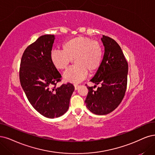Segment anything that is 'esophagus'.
Instances as JSON below:
<instances>
[{
  "label": "esophagus",
  "instance_id": "esophagus-1",
  "mask_svg": "<svg viewBox=\"0 0 155 155\" xmlns=\"http://www.w3.org/2000/svg\"><path fill=\"white\" fill-rule=\"evenodd\" d=\"M74 89L77 90L78 87V84H74Z\"/></svg>",
  "mask_w": 155,
  "mask_h": 155
}]
</instances>
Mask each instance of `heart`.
Listing matches in <instances>:
<instances>
[{"instance_id": "b5f03b06", "label": "heart", "mask_w": 155, "mask_h": 155, "mask_svg": "<svg viewBox=\"0 0 155 155\" xmlns=\"http://www.w3.org/2000/svg\"><path fill=\"white\" fill-rule=\"evenodd\" d=\"M103 48L97 41L82 36L66 40L62 45V50L51 51L50 59L54 67L65 70L73 59L74 66L68 68L63 77L66 81L78 83L86 77L87 73L96 71L103 59Z\"/></svg>"}]
</instances>
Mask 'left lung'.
Segmentation results:
<instances>
[{
    "label": "left lung",
    "instance_id": "left-lung-1",
    "mask_svg": "<svg viewBox=\"0 0 155 155\" xmlns=\"http://www.w3.org/2000/svg\"><path fill=\"white\" fill-rule=\"evenodd\" d=\"M101 39L105 47L104 58L90 81L100 87L96 91L87 87L89 91L85 100L87 108L96 115L109 114L121 104L127 90L128 71V62L117 43L104 35Z\"/></svg>",
    "mask_w": 155,
    "mask_h": 155
}]
</instances>
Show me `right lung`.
<instances>
[{
	"label": "right lung",
	"mask_w": 155,
	"mask_h": 155,
	"mask_svg": "<svg viewBox=\"0 0 155 155\" xmlns=\"http://www.w3.org/2000/svg\"><path fill=\"white\" fill-rule=\"evenodd\" d=\"M54 39V35L46 34L28 46L21 57L19 73L28 101L42 116L51 119L67 112L74 89L70 83L55 88L61 75L50 59Z\"/></svg>",
	"instance_id": "right-lung-1"
}]
</instances>
